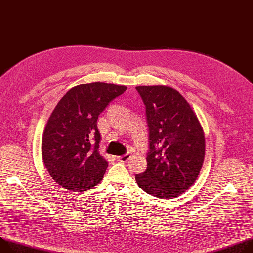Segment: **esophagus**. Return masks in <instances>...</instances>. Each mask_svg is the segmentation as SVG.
Returning a JSON list of instances; mask_svg holds the SVG:
<instances>
[{"instance_id":"1","label":"esophagus","mask_w":253,"mask_h":253,"mask_svg":"<svg viewBox=\"0 0 253 253\" xmlns=\"http://www.w3.org/2000/svg\"><path fill=\"white\" fill-rule=\"evenodd\" d=\"M116 158H117L118 162H120V163H126V162H128L129 158H130V154H129V152H127V153L121 155V156H117Z\"/></svg>"}]
</instances>
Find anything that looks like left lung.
<instances>
[{
  "instance_id": "8db88e82",
  "label": "left lung",
  "mask_w": 253,
  "mask_h": 253,
  "mask_svg": "<svg viewBox=\"0 0 253 253\" xmlns=\"http://www.w3.org/2000/svg\"><path fill=\"white\" fill-rule=\"evenodd\" d=\"M145 105L148 127L147 167L135 179L144 192L177 197L198 177L205 155L202 127L189 103L165 85L136 86Z\"/></svg>"
}]
</instances>
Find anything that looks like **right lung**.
I'll use <instances>...</instances> for the list:
<instances>
[{"label":"right lung","instance_id":"right-lung-1","mask_svg":"<svg viewBox=\"0 0 253 253\" xmlns=\"http://www.w3.org/2000/svg\"><path fill=\"white\" fill-rule=\"evenodd\" d=\"M126 86L90 83L73 87L56 105L45 127L42 157L51 177L66 190L84 191L102 180L107 160L99 153V115Z\"/></svg>","mask_w":253,"mask_h":253}]
</instances>
